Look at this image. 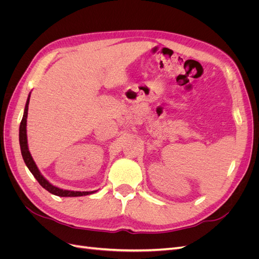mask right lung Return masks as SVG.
Masks as SVG:
<instances>
[{
	"instance_id": "add662e5",
	"label": "right lung",
	"mask_w": 259,
	"mask_h": 259,
	"mask_svg": "<svg viewBox=\"0 0 259 259\" xmlns=\"http://www.w3.org/2000/svg\"><path fill=\"white\" fill-rule=\"evenodd\" d=\"M29 100H30V94L27 99L26 107H25V112H23L22 120L20 122V126H19V144H20V150H21V155L22 159L25 161L26 165L28 166L29 170L32 173V175L35 177V179L38 182L44 189L48 190L49 192L58 195V197H82V195H88L92 194L96 191H70V190H64L60 189V188H57L50 184L48 180H46L43 175L40 173L38 170L35 162L33 161L32 156L30 154L29 148H28V140H27V116H28V107H29Z\"/></svg>"
}]
</instances>
